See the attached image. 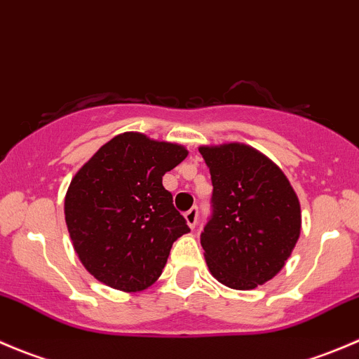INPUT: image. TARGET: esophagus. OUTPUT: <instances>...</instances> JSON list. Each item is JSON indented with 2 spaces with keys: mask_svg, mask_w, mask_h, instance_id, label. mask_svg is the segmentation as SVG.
Returning <instances> with one entry per match:
<instances>
[{
  "mask_svg": "<svg viewBox=\"0 0 359 359\" xmlns=\"http://www.w3.org/2000/svg\"><path fill=\"white\" fill-rule=\"evenodd\" d=\"M198 213H200V210H198V206H193L191 210H187L186 213H184V217H186L187 224H189V227H194L198 222Z\"/></svg>",
  "mask_w": 359,
  "mask_h": 359,
  "instance_id": "1",
  "label": "esophagus"
}]
</instances>
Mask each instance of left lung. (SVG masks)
Listing matches in <instances>:
<instances>
[{"instance_id":"obj_1","label":"left lung","mask_w":359,"mask_h":359,"mask_svg":"<svg viewBox=\"0 0 359 359\" xmlns=\"http://www.w3.org/2000/svg\"><path fill=\"white\" fill-rule=\"evenodd\" d=\"M212 175L201 247L213 278L250 290L280 273L300 234V205L285 173L243 144L200 147Z\"/></svg>"}]
</instances>
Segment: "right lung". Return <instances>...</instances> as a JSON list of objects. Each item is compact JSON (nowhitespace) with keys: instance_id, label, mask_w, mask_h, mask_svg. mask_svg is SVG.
<instances>
[{"instance_id":"obj_1","label":"right lung","mask_w":359,"mask_h":359,"mask_svg":"<svg viewBox=\"0 0 359 359\" xmlns=\"http://www.w3.org/2000/svg\"><path fill=\"white\" fill-rule=\"evenodd\" d=\"M186 156L177 144L121 133L74 175L64 203L69 236L86 271L107 287L153 285L173 241L189 233L161 182Z\"/></svg>"}]
</instances>
